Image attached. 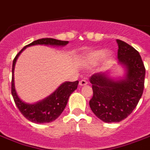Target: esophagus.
Masks as SVG:
<instances>
[{
  "label": "esophagus",
  "mask_w": 150,
  "mask_h": 150,
  "mask_svg": "<svg viewBox=\"0 0 150 150\" xmlns=\"http://www.w3.org/2000/svg\"><path fill=\"white\" fill-rule=\"evenodd\" d=\"M88 84V82H87L86 80L85 79H82L79 82V86H86V85Z\"/></svg>",
  "instance_id": "34e87169"
}]
</instances>
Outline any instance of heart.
I'll return each instance as SVG.
<instances>
[{"instance_id": "b5f03b06", "label": "heart", "mask_w": 150, "mask_h": 150, "mask_svg": "<svg viewBox=\"0 0 150 150\" xmlns=\"http://www.w3.org/2000/svg\"><path fill=\"white\" fill-rule=\"evenodd\" d=\"M104 57L107 60H110L112 57L111 51H107L105 49L92 50L83 57L82 62L85 65H93L98 63Z\"/></svg>"}]
</instances>
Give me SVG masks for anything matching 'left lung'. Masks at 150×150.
Wrapping results in <instances>:
<instances>
[{
  "label": "left lung",
  "instance_id": "8db88e82",
  "mask_svg": "<svg viewBox=\"0 0 150 150\" xmlns=\"http://www.w3.org/2000/svg\"><path fill=\"white\" fill-rule=\"evenodd\" d=\"M117 43L118 64L125 71L124 77L114 78L108 71L89 79L93 92L89 107L107 123L120 122L132 114L144 89L146 69L139 53L124 41L117 40Z\"/></svg>",
  "mask_w": 150,
  "mask_h": 150
}]
</instances>
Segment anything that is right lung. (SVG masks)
<instances>
[{
    "label": "right lung",
    "instance_id": "add662e5",
    "mask_svg": "<svg viewBox=\"0 0 150 150\" xmlns=\"http://www.w3.org/2000/svg\"><path fill=\"white\" fill-rule=\"evenodd\" d=\"M68 41L58 40L56 39L43 38L33 41L22 48V50L16 55L12 64V79H11V94L15 104L22 113V115L29 121L33 123H49L56 120L65 108L68 98L73 92L77 89L79 81L63 82L55 91L45 99L34 103H29L24 102L18 96L15 87L14 71L18 57L20 54L28 47L35 45H45L52 47H64Z\"/></svg>",
    "mask_w": 150,
    "mask_h": 150
}]
</instances>
